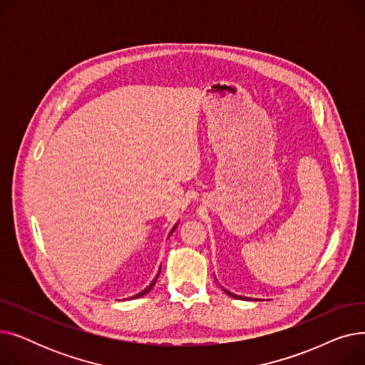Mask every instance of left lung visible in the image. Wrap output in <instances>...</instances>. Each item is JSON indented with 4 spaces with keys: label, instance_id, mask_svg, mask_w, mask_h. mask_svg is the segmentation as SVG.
Masks as SVG:
<instances>
[{
    "label": "left lung",
    "instance_id": "left-lung-1",
    "mask_svg": "<svg viewBox=\"0 0 365 365\" xmlns=\"http://www.w3.org/2000/svg\"><path fill=\"white\" fill-rule=\"evenodd\" d=\"M223 289V287H222ZM223 292L227 294V296H231V297H234V299H250V297H244V296H237V294H234V293H231V292H227V290H225L223 289ZM256 300H259V299H256Z\"/></svg>",
    "mask_w": 365,
    "mask_h": 365
}]
</instances>
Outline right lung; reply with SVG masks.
Listing matches in <instances>:
<instances>
[{
	"instance_id": "1",
	"label": "right lung",
	"mask_w": 365,
	"mask_h": 365,
	"mask_svg": "<svg viewBox=\"0 0 365 365\" xmlns=\"http://www.w3.org/2000/svg\"><path fill=\"white\" fill-rule=\"evenodd\" d=\"M176 226H178V223H176V225H175V226H173V229H171V232H170V235H171V234H173V232H175V229H176ZM160 272H161V269H160V271H158V274H157V277H155V278H153V279H152V282H150V284H149V285H148V287H146V289H145V290H143V292H140V293H138V294H136V296H131V297H130V299H138V297H142V296H145V294H146V293H149V292H150V290H152V287H153V285H155V282H157V279H158V275H160Z\"/></svg>"
}]
</instances>
